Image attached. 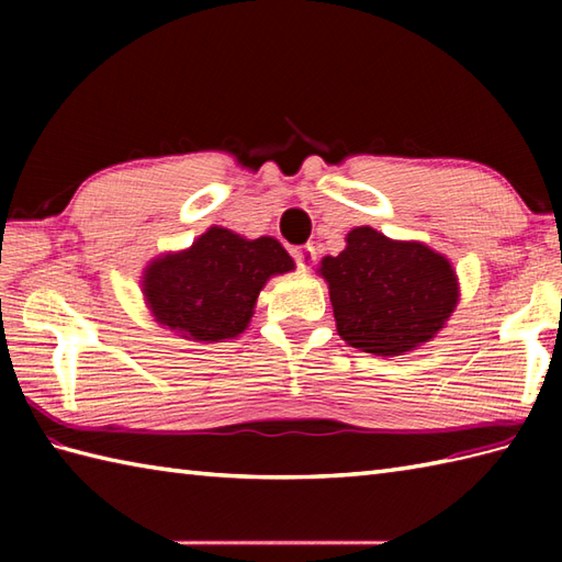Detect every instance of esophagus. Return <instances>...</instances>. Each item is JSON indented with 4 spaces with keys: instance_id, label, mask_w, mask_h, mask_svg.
Returning a JSON list of instances; mask_svg holds the SVG:
<instances>
[{
    "instance_id": "obj_1",
    "label": "esophagus",
    "mask_w": 562,
    "mask_h": 562,
    "mask_svg": "<svg viewBox=\"0 0 562 562\" xmlns=\"http://www.w3.org/2000/svg\"><path fill=\"white\" fill-rule=\"evenodd\" d=\"M294 260H296V266H300V270L308 272L316 262V248L314 246H300L294 250Z\"/></svg>"
}]
</instances>
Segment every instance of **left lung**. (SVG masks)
<instances>
[{
  "label": "left lung",
  "instance_id": "obj_1",
  "mask_svg": "<svg viewBox=\"0 0 562 562\" xmlns=\"http://www.w3.org/2000/svg\"><path fill=\"white\" fill-rule=\"evenodd\" d=\"M338 336L376 357L405 355L432 340L459 304L457 270L423 241H396L355 226L338 256L321 260Z\"/></svg>",
  "mask_w": 562,
  "mask_h": 562
}]
</instances>
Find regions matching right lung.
I'll use <instances>...</instances> for the list:
<instances>
[{
  "instance_id": "add662e5",
  "label": "right lung",
  "mask_w": 562,
  "mask_h": 562,
  "mask_svg": "<svg viewBox=\"0 0 562 562\" xmlns=\"http://www.w3.org/2000/svg\"><path fill=\"white\" fill-rule=\"evenodd\" d=\"M292 270L294 260L278 238L210 226L193 246L149 260L139 282L161 328L193 342H224L248 328L268 280Z\"/></svg>"
}]
</instances>
